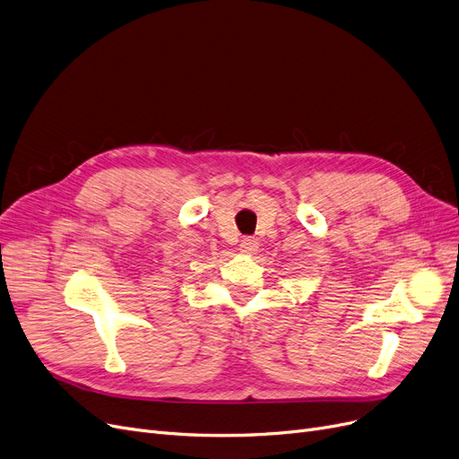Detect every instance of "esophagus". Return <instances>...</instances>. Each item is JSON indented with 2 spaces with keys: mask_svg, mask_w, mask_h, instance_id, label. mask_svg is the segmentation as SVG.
I'll list each match as a JSON object with an SVG mask.
<instances>
[{
  "mask_svg": "<svg viewBox=\"0 0 459 459\" xmlns=\"http://www.w3.org/2000/svg\"><path fill=\"white\" fill-rule=\"evenodd\" d=\"M257 247H259L257 240L251 238V236H244L240 242V249H242V253H246V255H253V253L257 251Z\"/></svg>",
  "mask_w": 459,
  "mask_h": 459,
  "instance_id": "1",
  "label": "esophagus"
}]
</instances>
